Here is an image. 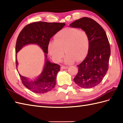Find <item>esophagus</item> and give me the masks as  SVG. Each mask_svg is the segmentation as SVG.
<instances>
[{
    "instance_id": "esophagus-1",
    "label": "esophagus",
    "mask_w": 123,
    "mask_h": 123,
    "mask_svg": "<svg viewBox=\"0 0 123 123\" xmlns=\"http://www.w3.org/2000/svg\"><path fill=\"white\" fill-rule=\"evenodd\" d=\"M68 67H66V66H62L61 67V69H68Z\"/></svg>"
}]
</instances>
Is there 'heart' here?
<instances>
[{
    "label": "heart",
    "mask_w": 123,
    "mask_h": 123,
    "mask_svg": "<svg viewBox=\"0 0 123 123\" xmlns=\"http://www.w3.org/2000/svg\"><path fill=\"white\" fill-rule=\"evenodd\" d=\"M48 51L55 62H59L65 52L67 54L64 62L71 64L76 59L82 60L87 55L89 48V39L85 31L75 28H67L57 32L54 41L49 42Z\"/></svg>",
    "instance_id": "heart-1"
}]
</instances>
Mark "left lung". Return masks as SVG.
<instances>
[{"label": "left lung", "mask_w": 123, "mask_h": 123, "mask_svg": "<svg viewBox=\"0 0 123 123\" xmlns=\"http://www.w3.org/2000/svg\"><path fill=\"white\" fill-rule=\"evenodd\" d=\"M69 26L85 31L89 39L88 54L77 66L78 72L74 80L82 88H93L101 82L108 69L111 48L107 36L103 28L90 18H81Z\"/></svg>", "instance_id": "obj_1"}]
</instances>
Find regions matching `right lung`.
Masks as SVG:
<instances>
[{
	"instance_id": "obj_1",
	"label": "right lung",
	"mask_w": 123,
	"mask_h": 123,
	"mask_svg": "<svg viewBox=\"0 0 123 123\" xmlns=\"http://www.w3.org/2000/svg\"><path fill=\"white\" fill-rule=\"evenodd\" d=\"M65 25V23H33L24 27L18 36L16 44L17 70L18 65L17 53L25 45L36 44L40 47L44 53L45 64L43 71L35 79L30 80L18 73L23 85L33 92L46 93L52 90L55 86L56 75L60 71V66L56 63H51L47 58L48 47L50 38L62 30Z\"/></svg>"
}]
</instances>
